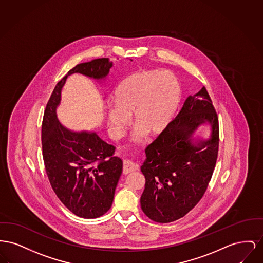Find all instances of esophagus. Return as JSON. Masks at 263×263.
<instances>
[{"label": "esophagus", "instance_id": "esophagus-1", "mask_svg": "<svg viewBox=\"0 0 263 263\" xmlns=\"http://www.w3.org/2000/svg\"><path fill=\"white\" fill-rule=\"evenodd\" d=\"M138 169V164L132 162V161H125L123 165V173L124 174H128L133 171H137Z\"/></svg>", "mask_w": 263, "mask_h": 263}]
</instances>
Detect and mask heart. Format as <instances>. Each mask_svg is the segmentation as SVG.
<instances>
[{
    "instance_id": "1",
    "label": "heart",
    "mask_w": 263,
    "mask_h": 263,
    "mask_svg": "<svg viewBox=\"0 0 263 263\" xmlns=\"http://www.w3.org/2000/svg\"><path fill=\"white\" fill-rule=\"evenodd\" d=\"M180 97L175 75L168 70H149L136 73L119 86L115 93V107L106 111L111 134L118 138L133 115L134 125L147 135L161 132L170 121Z\"/></svg>"
}]
</instances>
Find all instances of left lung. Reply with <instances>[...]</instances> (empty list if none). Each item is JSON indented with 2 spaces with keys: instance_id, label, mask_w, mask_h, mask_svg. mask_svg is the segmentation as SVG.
Instances as JSON below:
<instances>
[{
  "instance_id": "left-lung-1",
  "label": "left lung",
  "mask_w": 263,
  "mask_h": 263,
  "mask_svg": "<svg viewBox=\"0 0 263 263\" xmlns=\"http://www.w3.org/2000/svg\"><path fill=\"white\" fill-rule=\"evenodd\" d=\"M206 122L211 125V137L193 144V132ZM219 133L217 111L203 87L186 99L178 115L146 146L140 167L145 177L140 206L151 220L176 221L202 199L217 162Z\"/></svg>"
}]
</instances>
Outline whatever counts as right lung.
Here are the masks:
<instances>
[{
	"mask_svg": "<svg viewBox=\"0 0 263 263\" xmlns=\"http://www.w3.org/2000/svg\"><path fill=\"white\" fill-rule=\"evenodd\" d=\"M111 66L108 58H99L68 71L56 85L42 120V156L50 185L62 204L84 219L99 218L110 210L123 161L114 156L116 147L95 133H75L61 125L56 108L69 75L81 73L102 79Z\"/></svg>",
	"mask_w": 263,
	"mask_h": 263,
	"instance_id": "1",
	"label": "right lung"
}]
</instances>
